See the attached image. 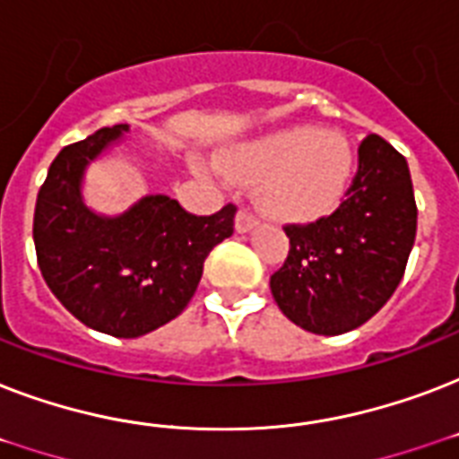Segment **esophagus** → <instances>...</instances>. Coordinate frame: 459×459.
Returning a JSON list of instances; mask_svg holds the SVG:
<instances>
[{
  "label": "esophagus",
  "instance_id": "obj_1",
  "mask_svg": "<svg viewBox=\"0 0 459 459\" xmlns=\"http://www.w3.org/2000/svg\"><path fill=\"white\" fill-rule=\"evenodd\" d=\"M252 229H257V219L247 209H240L236 214V230L238 233H250Z\"/></svg>",
  "mask_w": 459,
  "mask_h": 459
}]
</instances>
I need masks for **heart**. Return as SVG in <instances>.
<instances>
[{"instance_id": "1", "label": "heart", "mask_w": 459, "mask_h": 459, "mask_svg": "<svg viewBox=\"0 0 459 459\" xmlns=\"http://www.w3.org/2000/svg\"><path fill=\"white\" fill-rule=\"evenodd\" d=\"M233 180L255 183L269 214L309 221L338 207L352 173V147L338 131L288 126L223 147L216 157Z\"/></svg>"}]
</instances>
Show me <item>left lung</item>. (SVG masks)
I'll use <instances>...</instances> for the list:
<instances>
[{"label":"left lung","mask_w":459,"mask_h":459,"mask_svg":"<svg viewBox=\"0 0 459 459\" xmlns=\"http://www.w3.org/2000/svg\"><path fill=\"white\" fill-rule=\"evenodd\" d=\"M286 236V264L269 281L281 312L316 335L362 326L395 293L417 236L405 157L367 135L345 202L316 223L288 226Z\"/></svg>","instance_id":"1"}]
</instances>
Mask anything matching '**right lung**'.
<instances>
[{
    "mask_svg": "<svg viewBox=\"0 0 459 459\" xmlns=\"http://www.w3.org/2000/svg\"><path fill=\"white\" fill-rule=\"evenodd\" d=\"M128 131L118 124L64 147L39 187L32 221L49 290L85 326L117 338H140L176 319L236 219L233 204L195 216L169 195H145L118 214L90 207L82 195L90 164L117 150Z\"/></svg>",
    "mask_w": 459,
    "mask_h": 459,
    "instance_id": "1",
    "label": "right lung"
}]
</instances>
